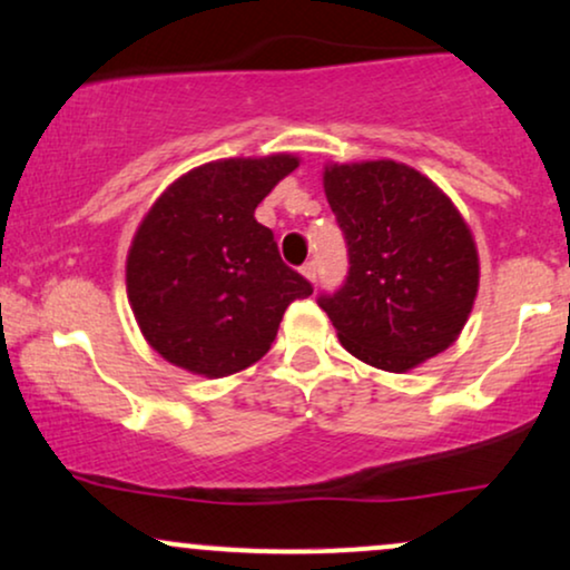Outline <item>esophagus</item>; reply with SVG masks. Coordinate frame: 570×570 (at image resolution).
I'll use <instances>...</instances> for the list:
<instances>
[{"label": "esophagus", "mask_w": 570, "mask_h": 570, "mask_svg": "<svg viewBox=\"0 0 570 570\" xmlns=\"http://www.w3.org/2000/svg\"><path fill=\"white\" fill-rule=\"evenodd\" d=\"M301 274H304L308 283H317V264L306 262L304 266H301Z\"/></svg>", "instance_id": "1"}]
</instances>
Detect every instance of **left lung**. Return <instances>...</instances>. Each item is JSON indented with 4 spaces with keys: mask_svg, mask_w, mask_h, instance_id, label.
<instances>
[{
    "mask_svg": "<svg viewBox=\"0 0 570 570\" xmlns=\"http://www.w3.org/2000/svg\"><path fill=\"white\" fill-rule=\"evenodd\" d=\"M322 185L348 245V277L320 296L343 348L406 372L460 338L479 296V248L449 195L396 160L327 164Z\"/></svg>",
    "mask_w": 570,
    "mask_h": 570,
    "instance_id": "left-lung-1",
    "label": "left lung"
}]
</instances>
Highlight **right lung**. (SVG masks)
Listing matches in <instances>:
<instances>
[{"label": "right lung", "instance_id": "add662e5", "mask_svg": "<svg viewBox=\"0 0 570 570\" xmlns=\"http://www.w3.org/2000/svg\"><path fill=\"white\" fill-rule=\"evenodd\" d=\"M298 158L210 160L171 181L139 222L126 256V296L145 341L193 375L256 364L285 308L312 285L279 258L256 206Z\"/></svg>", "mask_w": 570, "mask_h": 570}]
</instances>
